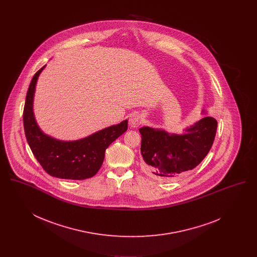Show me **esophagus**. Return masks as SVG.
Masks as SVG:
<instances>
[{
    "label": "esophagus",
    "instance_id": "34e87169",
    "mask_svg": "<svg viewBox=\"0 0 257 257\" xmlns=\"http://www.w3.org/2000/svg\"><path fill=\"white\" fill-rule=\"evenodd\" d=\"M143 122V117L142 115L139 114H134L129 118V125L132 128H137L139 125H141Z\"/></svg>",
    "mask_w": 257,
    "mask_h": 257
}]
</instances>
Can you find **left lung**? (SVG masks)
<instances>
[{
    "mask_svg": "<svg viewBox=\"0 0 257 257\" xmlns=\"http://www.w3.org/2000/svg\"><path fill=\"white\" fill-rule=\"evenodd\" d=\"M217 127V120L207 115L187 128V134H169L150 127L141 128L144 171L162 181L185 176L206 157Z\"/></svg>",
    "mask_w": 257,
    "mask_h": 257,
    "instance_id": "8db88e82",
    "label": "left lung"
}]
</instances>
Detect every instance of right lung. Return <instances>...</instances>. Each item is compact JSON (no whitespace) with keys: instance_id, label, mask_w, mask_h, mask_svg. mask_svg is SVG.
<instances>
[{"instance_id":"right-lung-1","label":"right lung","mask_w":257,"mask_h":257,"mask_svg":"<svg viewBox=\"0 0 257 257\" xmlns=\"http://www.w3.org/2000/svg\"><path fill=\"white\" fill-rule=\"evenodd\" d=\"M44 67L33 77L26 96L23 123L28 144L38 163L51 176L72 180L90 178L101 168L106 149L127 131L128 121L75 142H61L42 133L33 113V100L37 78Z\"/></svg>"}]
</instances>
